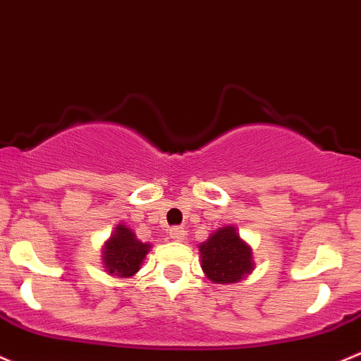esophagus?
<instances>
[{
  "label": "esophagus",
  "mask_w": 361,
  "mask_h": 361,
  "mask_svg": "<svg viewBox=\"0 0 361 361\" xmlns=\"http://www.w3.org/2000/svg\"><path fill=\"white\" fill-rule=\"evenodd\" d=\"M169 237L176 242H183L185 238H187V231H185L183 228H180V226H176V228L169 230Z\"/></svg>",
  "instance_id": "34e87169"
}]
</instances>
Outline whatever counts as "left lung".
I'll use <instances>...</instances> for the list:
<instances>
[{
	"mask_svg": "<svg viewBox=\"0 0 361 361\" xmlns=\"http://www.w3.org/2000/svg\"><path fill=\"white\" fill-rule=\"evenodd\" d=\"M199 250L202 270L214 283H237L254 270L252 250L233 226L216 230Z\"/></svg>",
	"mask_w": 361,
	"mask_h": 361,
	"instance_id": "1",
	"label": "left lung"
}]
</instances>
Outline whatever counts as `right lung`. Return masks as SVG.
Here are the masks:
<instances>
[{"label":"right lung","mask_w":361,"mask_h":361,"mask_svg":"<svg viewBox=\"0 0 361 361\" xmlns=\"http://www.w3.org/2000/svg\"><path fill=\"white\" fill-rule=\"evenodd\" d=\"M150 247V244L140 242L126 225H117L102 250L105 270L112 276L130 279L140 270Z\"/></svg>","instance_id":"1"}]
</instances>
